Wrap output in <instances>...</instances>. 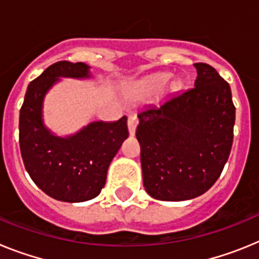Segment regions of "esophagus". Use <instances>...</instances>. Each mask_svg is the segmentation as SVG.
I'll list each match as a JSON object with an SVG mask.
<instances>
[{"label":"esophagus","mask_w":259,"mask_h":259,"mask_svg":"<svg viewBox=\"0 0 259 259\" xmlns=\"http://www.w3.org/2000/svg\"><path fill=\"white\" fill-rule=\"evenodd\" d=\"M127 124H128V131H130V135L134 136L135 132H136L137 124H139V119H137V116L134 115V114H131V115L128 116Z\"/></svg>","instance_id":"1"}]
</instances>
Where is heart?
<instances>
[{"label":"heart","instance_id":"b5f03b06","mask_svg":"<svg viewBox=\"0 0 259 259\" xmlns=\"http://www.w3.org/2000/svg\"><path fill=\"white\" fill-rule=\"evenodd\" d=\"M170 79L171 74H168V72H158V74L146 77L141 84V89L148 95H153V93H157L161 89H163L166 84L170 81Z\"/></svg>","mask_w":259,"mask_h":259}]
</instances>
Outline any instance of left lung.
Masks as SVG:
<instances>
[{"label": "left lung", "mask_w": 259, "mask_h": 259, "mask_svg": "<svg viewBox=\"0 0 259 259\" xmlns=\"http://www.w3.org/2000/svg\"><path fill=\"white\" fill-rule=\"evenodd\" d=\"M194 67L193 88L137 115L144 187L157 200L198 197L218 180L230 157L236 110L230 84L210 65Z\"/></svg>", "instance_id": "8db88e82"}]
</instances>
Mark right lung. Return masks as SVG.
Listing matches in <instances>:
<instances>
[{
	"label": "right lung",
	"mask_w": 259,
	"mask_h": 259,
	"mask_svg": "<svg viewBox=\"0 0 259 259\" xmlns=\"http://www.w3.org/2000/svg\"><path fill=\"white\" fill-rule=\"evenodd\" d=\"M83 62L59 61L27 88L19 115V145L31 179L42 192L65 202L97 197L107 168L128 137L127 116L116 122H93L67 137L54 136L42 123V101L58 77H89Z\"/></svg>",
	"instance_id": "right-lung-1"
}]
</instances>
